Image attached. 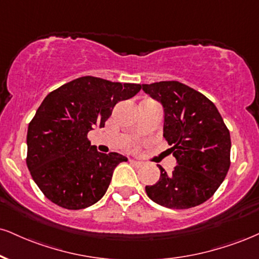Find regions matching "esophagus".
I'll list each match as a JSON object with an SVG mask.
<instances>
[{
    "label": "esophagus",
    "instance_id": "obj_1",
    "mask_svg": "<svg viewBox=\"0 0 259 259\" xmlns=\"http://www.w3.org/2000/svg\"><path fill=\"white\" fill-rule=\"evenodd\" d=\"M130 164H132L133 166H136V167H141V166H142L141 161L135 160V159H130Z\"/></svg>",
    "mask_w": 259,
    "mask_h": 259
}]
</instances>
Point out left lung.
<instances>
[{
    "instance_id": "left-lung-1",
    "label": "left lung",
    "mask_w": 259,
    "mask_h": 259,
    "mask_svg": "<svg viewBox=\"0 0 259 259\" xmlns=\"http://www.w3.org/2000/svg\"><path fill=\"white\" fill-rule=\"evenodd\" d=\"M142 90L164 108L163 136L177 165L159 181L146 186L154 202L169 208H189L210 199L230 166V134L212 101L186 84L165 80L142 84Z\"/></svg>"
}]
</instances>
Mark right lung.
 <instances>
[{"instance_id": "right-lung-1", "label": "right lung", "mask_w": 259, "mask_h": 259, "mask_svg": "<svg viewBox=\"0 0 259 259\" xmlns=\"http://www.w3.org/2000/svg\"><path fill=\"white\" fill-rule=\"evenodd\" d=\"M140 90V84L85 76L46 96L27 129L26 164L49 200L79 210L104 197L116 166L127 158L98 152L87 136L105 126L116 104Z\"/></svg>"}]
</instances>
